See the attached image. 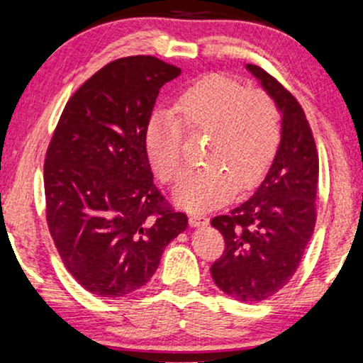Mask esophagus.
Here are the masks:
<instances>
[{
  "instance_id": "1",
  "label": "esophagus",
  "mask_w": 363,
  "mask_h": 363,
  "mask_svg": "<svg viewBox=\"0 0 363 363\" xmlns=\"http://www.w3.org/2000/svg\"><path fill=\"white\" fill-rule=\"evenodd\" d=\"M189 222H191L192 227H203L208 223V217L203 216V213H191Z\"/></svg>"
}]
</instances>
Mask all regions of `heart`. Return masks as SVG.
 Listing matches in <instances>:
<instances>
[{
	"label": "heart",
	"instance_id": "obj_1",
	"mask_svg": "<svg viewBox=\"0 0 363 363\" xmlns=\"http://www.w3.org/2000/svg\"><path fill=\"white\" fill-rule=\"evenodd\" d=\"M184 133L208 135L199 169L187 171L174 199L189 211H203L248 191L263 179L281 145V111L262 89H248L227 75H207L184 89L171 111H155L145 126V150L162 182L182 167Z\"/></svg>",
	"mask_w": 363,
	"mask_h": 363
}]
</instances>
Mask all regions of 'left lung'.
I'll use <instances>...</instances> for the list:
<instances>
[{
  "label": "left lung",
  "instance_id": "1",
  "mask_svg": "<svg viewBox=\"0 0 363 363\" xmlns=\"http://www.w3.org/2000/svg\"><path fill=\"white\" fill-rule=\"evenodd\" d=\"M247 69L281 110V145L253 197L212 218L225 248L211 273L223 293L242 303H259L289 283L314 232L319 156L296 96L264 69L253 64Z\"/></svg>",
  "mask_w": 363,
  "mask_h": 363
}]
</instances>
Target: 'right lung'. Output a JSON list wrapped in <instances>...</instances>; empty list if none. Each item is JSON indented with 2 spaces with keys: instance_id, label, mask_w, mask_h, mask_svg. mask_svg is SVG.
Segmentation results:
<instances>
[{
  "instance_id": "add662e5",
  "label": "right lung",
  "mask_w": 363,
  "mask_h": 363,
  "mask_svg": "<svg viewBox=\"0 0 363 363\" xmlns=\"http://www.w3.org/2000/svg\"><path fill=\"white\" fill-rule=\"evenodd\" d=\"M181 69L152 55L106 64L70 96L44 161L45 218L69 273L91 294L121 298L150 281L187 227L155 186L145 126Z\"/></svg>"
}]
</instances>
